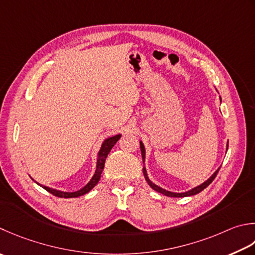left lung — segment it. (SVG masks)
Wrapping results in <instances>:
<instances>
[{"label": "left lung", "mask_w": 255, "mask_h": 255, "mask_svg": "<svg viewBox=\"0 0 255 255\" xmlns=\"http://www.w3.org/2000/svg\"><path fill=\"white\" fill-rule=\"evenodd\" d=\"M140 150H141V156H142V161L144 162V153H146V151H144V147H143V144H142V142L140 141ZM227 150H228V148H227ZM220 169V168H219ZM219 169L218 170L214 172L212 176L208 179V180L206 181V182H203L202 184H200V186H198V187H196V188H193L192 190H189V191H187V192H183V193H174V192H170V191H167V190H164V189H162V188H160V187H158V186H156V184L154 183H152L150 180H149V178H148V176H147V171H146V168H143L142 169V171H143V176H144V179H146V181L148 182V184L149 186H150L153 190H156L157 192H160V193H162V194H164V196H167V197H173V198H182V197H188V196H193V194H197V193H199V192H201L203 189H206L209 184H210L213 180H214V178L217 177V174H218V172H219Z\"/></svg>", "instance_id": "8db88e82"}]
</instances>
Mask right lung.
Masks as SVG:
<instances>
[{"mask_svg": "<svg viewBox=\"0 0 255 255\" xmlns=\"http://www.w3.org/2000/svg\"><path fill=\"white\" fill-rule=\"evenodd\" d=\"M121 137H122V134H116V136L108 138L103 142L101 150H99V152H98L96 171H95V174L93 176V178L91 179V181H89L84 188H82L81 190L75 191V192H64V191L55 190V189H51V188L45 187V186H41V184H39V186L44 188L45 190L48 191L49 193H52L53 196L58 197V198H76V197H81V196H83V194L89 192L98 183L99 179H101V176H102V172L104 170L105 161H106V158L108 156V153L111 152L112 148L114 147V144L119 140V138H121Z\"/></svg>", "mask_w": 255, "mask_h": 255, "instance_id": "1", "label": "right lung"}]
</instances>
